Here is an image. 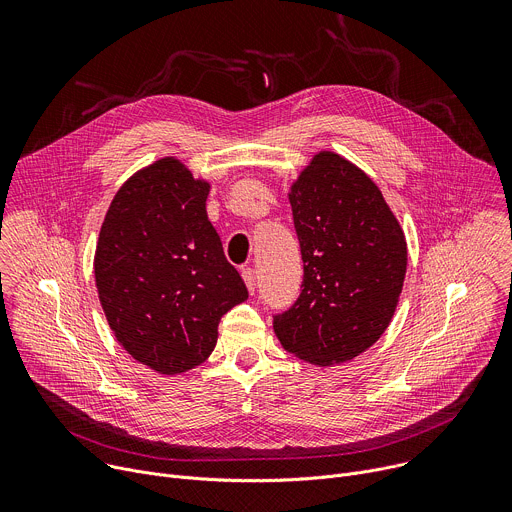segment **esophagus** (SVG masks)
I'll use <instances>...</instances> for the list:
<instances>
[{
    "label": "esophagus",
    "mask_w": 512,
    "mask_h": 512,
    "mask_svg": "<svg viewBox=\"0 0 512 512\" xmlns=\"http://www.w3.org/2000/svg\"><path fill=\"white\" fill-rule=\"evenodd\" d=\"M241 275H243V279L247 283V289L251 291V294H255V289H257V271L253 267H245L241 271Z\"/></svg>",
    "instance_id": "esophagus-1"
}]
</instances>
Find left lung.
Returning <instances> with one entry per match:
<instances>
[{
    "mask_svg": "<svg viewBox=\"0 0 512 512\" xmlns=\"http://www.w3.org/2000/svg\"><path fill=\"white\" fill-rule=\"evenodd\" d=\"M304 261L300 296L273 316L281 346L320 367L373 346L387 330L407 269L405 235L377 184L322 152L289 194Z\"/></svg>",
    "mask_w": 512,
    "mask_h": 512,
    "instance_id": "left-lung-1",
    "label": "left lung"
}]
</instances>
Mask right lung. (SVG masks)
Segmentation results:
<instances>
[{
  "label": "right lung",
  "instance_id": "right-lung-1",
  "mask_svg": "<svg viewBox=\"0 0 512 512\" xmlns=\"http://www.w3.org/2000/svg\"><path fill=\"white\" fill-rule=\"evenodd\" d=\"M208 184L174 158L131 176L99 233L95 279L119 344L162 375L194 369L249 298L206 214Z\"/></svg>",
  "mask_w": 512,
  "mask_h": 512
}]
</instances>
